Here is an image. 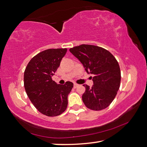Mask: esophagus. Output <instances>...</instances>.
<instances>
[{
  "label": "esophagus",
  "mask_w": 147,
  "mask_h": 147,
  "mask_svg": "<svg viewBox=\"0 0 147 147\" xmlns=\"http://www.w3.org/2000/svg\"><path fill=\"white\" fill-rule=\"evenodd\" d=\"M79 86V84H76V83H74V88H77V87H78Z\"/></svg>",
  "instance_id": "obj_1"
}]
</instances>
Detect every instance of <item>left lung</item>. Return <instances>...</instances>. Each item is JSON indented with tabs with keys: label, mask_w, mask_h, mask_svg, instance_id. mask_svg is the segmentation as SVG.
<instances>
[{
	"label": "left lung",
	"mask_w": 147,
	"mask_h": 147,
	"mask_svg": "<svg viewBox=\"0 0 147 147\" xmlns=\"http://www.w3.org/2000/svg\"><path fill=\"white\" fill-rule=\"evenodd\" d=\"M88 74H93L94 84L85 86L82 96L85 106L101 110L111 104L119 90L121 82L119 65L112 54L99 46L81 45L69 49Z\"/></svg>",
	"instance_id": "obj_1"
}]
</instances>
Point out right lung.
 <instances>
[{
    "instance_id": "obj_1",
    "label": "right lung",
    "mask_w": 147,
    "mask_h": 147,
    "mask_svg": "<svg viewBox=\"0 0 147 147\" xmlns=\"http://www.w3.org/2000/svg\"><path fill=\"white\" fill-rule=\"evenodd\" d=\"M66 51V48L41 51L31 59L25 69L26 92L36 109L47 116H57L65 111L68 96L74 86L71 82L61 85L51 79Z\"/></svg>"
}]
</instances>
